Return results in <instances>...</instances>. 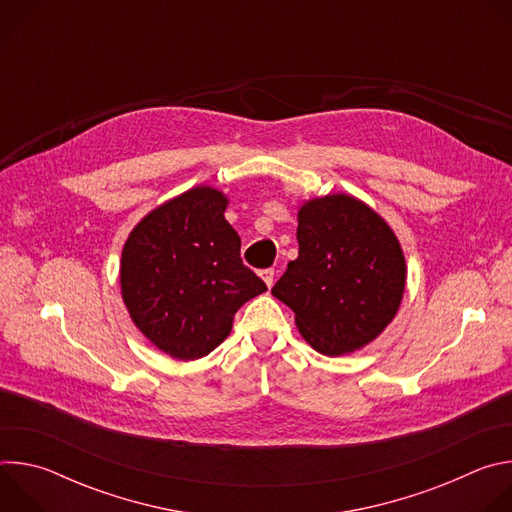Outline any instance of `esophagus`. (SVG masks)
<instances>
[{"label":"esophagus","instance_id":"34e87169","mask_svg":"<svg viewBox=\"0 0 512 512\" xmlns=\"http://www.w3.org/2000/svg\"><path fill=\"white\" fill-rule=\"evenodd\" d=\"M259 275H261V279L265 281V285H267V287H271V285H273V277H275V271H273V269H263Z\"/></svg>","mask_w":512,"mask_h":512}]
</instances>
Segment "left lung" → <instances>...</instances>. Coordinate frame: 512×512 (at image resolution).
<instances>
[{"instance_id":"1","label":"left lung","mask_w":512,"mask_h":512,"mask_svg":"<svg viewBox=\"0 0 512 512\" xmlns=\"http://www.w3.org/2000/svg\"><path fill=\"white\" fill-rule=\"evenodd\" d=\"M300 255L271 294L296 314L302 336L340 356L375 340L405 291V257L383 218L348 194L306 202L298 212Z\"/></svg>"}]
</instances>
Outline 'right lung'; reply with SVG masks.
I'll return each mask as SVG.
<instances>
[{"instance_id":"1","label":"right lung","mask_w":512,"mask_h":512,"mask_svg":"<svg viewBox=\"0 0 512 512\" xmlns=\"http://www.w3.org/2000/svg\"><path fill=\"white\" fill-rule=\"evenodd\" d=\"M227 198L198 186L158 206L131 231L121 255V296L160 350L196 360L221 344L233 316L267 285L241 259L225 218Z\"/></svg>"}]
</instances>
